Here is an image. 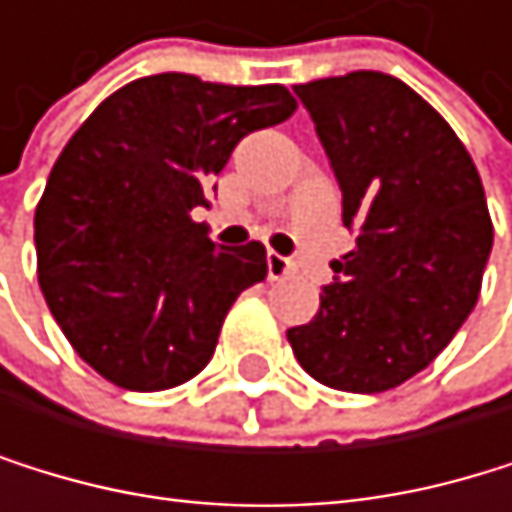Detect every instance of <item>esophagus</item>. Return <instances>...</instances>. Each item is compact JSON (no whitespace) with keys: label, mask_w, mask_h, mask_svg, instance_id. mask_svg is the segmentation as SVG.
I'll return each mask as SVG.
<instances>
[{"label":"esophagus","mask_w":512,"mask_h":512,"mask_svg":"<svg viewBox=\"0 0 512 512\" xmlns=\"http://www.w3.org/2000/svg\"><path fill=\"white\" fill-rule=\"evenodd\" d=\"M288 273H291V261L282 258V254H276V251H267V276L276 282V279H285Z\"/></svg>","instance_id":"34e87169"}]
</instances>
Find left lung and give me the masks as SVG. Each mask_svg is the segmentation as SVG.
I'll list each match as a JSON object with an SVG mask.
<instances>
[{"label": "left lung", "mask_w": 512, "mask_h": 512, "mask_svg": "<svg viewBox=\"0 0 512 512\" xmlns=\"http://www.w3.org/2000/svg\"><path fill=\"white\" fill-rule=\"evenodd\" d=\"M344 196L356 245L331 261L319 313L288 328L325 387L384 393L424 371L479 301L495 242L479 171L402 79L356 70L294 85Z\"/></svg>", "instance_id": "1"}]
</instances>
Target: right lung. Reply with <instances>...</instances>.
<instances>
[{
	"label": "right lung",
	"mask_w": 512,
	"mask_h": 512,
	"mask_svg": "<svg viewBox=\"0 0 512 512\" xmlns=\"http://www.w3.org/2000/svg\"><path fill=\"white\" fill-rule=\"evenodd\" d=\"M294 110L282 85L159 73L113 91L67 141L36 205L39 288L101 378L153 393L208 365L267 251L214 245L193 208L248 131Z\"/></svg>",
	"instance_id": "add662e5"
}]
</instances>
